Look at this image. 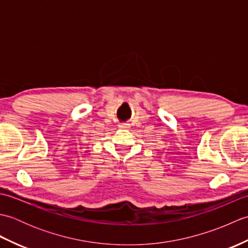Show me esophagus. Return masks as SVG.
<instances>
[{
	"label": "esophagus",
	"instance_id": "34e87169",
	"mask_svg": "<svg viewBox=\"0 0 248 248\" xmlns=\"http://www.w3.org/2000/svg\"><path fill=\"white\" fill-rule=\"evenodd\" d=\"M119 128L120 129H129L130 128V124H119Z\"/></svg>",
	"mask_w": 248,
	"mask_h": 248
}]
</instances>
